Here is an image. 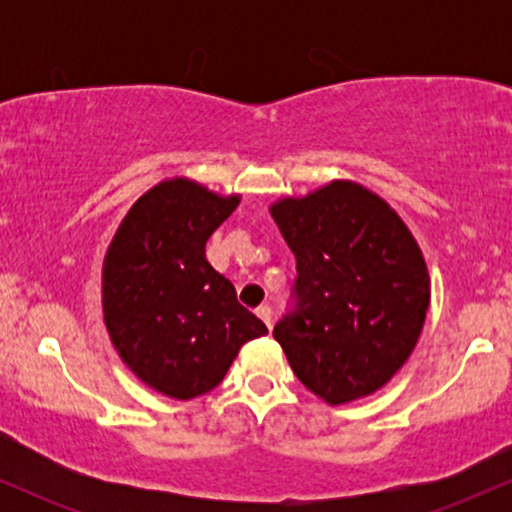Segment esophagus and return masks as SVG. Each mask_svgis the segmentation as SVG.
Wrapping results in <instances>:
<instances>
[{"label": "esophagus", "mask_w": 512, "mask_h": 512, "mask_svg": "<svg viewBox=\"0 0 512 512\" xmlns=\"http://www.w3.org/2000/svg\"><path fill=\"white\" fill-rule=\"evenodd\" d=\"M255 313H257V317H260V320L264 322V325L272 327V308H269V305H260V308H257Z\"/></svg>", "instance_id": "1"}]
</instances>
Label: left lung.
<instances>
[{
  "mask_svg": "<svg viewBox=\"0 0 512 512\" xmlns=\"http://www.w3.org/2000/svg\"><path fill=\"white\" fill-rule=\"evenodd\" d=\"M296 257L274 339L301 383L330 404L380 390L404 366L428 310V272L402 219L366 187L337 180L272 207Z\"/></svg>",
  "mask_w": 512,
  "mask_h": 512,
  "instance_id": "obj_1",
  "label": "left lung"
}]
</instances>
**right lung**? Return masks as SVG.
I'll use <instances>...</instances> for the list:
<instances>
[{
    "label": "right lung",
    "mask_w": 512,
    "mask_h": 512,
    "mask_svg": "<svg viewBox=\"0 0 512 512\" xmlns=\"http://www.w3.org/2000/svg\"><path fill=\"white\" fill-rule=\"evenodd\" d=\"M190 180H166L134 204L103 267V313L117 354L175 399L214 390L250 339L267 334L204 245L238 207Z\"/></svg>",
    "instance_id": "obj_1"
}]
</instances>
